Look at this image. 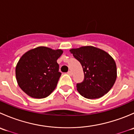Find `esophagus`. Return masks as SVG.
Wrapping results in <instances>:
<instances>
[{"instance_id": "34e87169", "label": "esophagus", "mask_w": 134, "mask_h": 134, "mask_svg": "<svg viewBox=\"0 0 134 134\" xmlns=\"http://www.w3.org/2000/svg\"><path fill=\"white\" fill-rule=\"evenodd\" d=\"M67 74H68L69 75L71 76V75H72V71H69L68 72H67Z\"/></svg>"}]
</instances>
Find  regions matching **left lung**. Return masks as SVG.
Returning <instances> with one entry per match:
<instances>
[{
	"label": "left lung",
	"instance_id": "8db88e82",
	"mask_svg": "<svg viewBox=\"0 0 134 134\" xmlns=\"http://www.w3.org/2000/svg\"><path fill=\"white\" fill-rule=\"evenodd\" d=\"M70 52L83 68L84 80L76 85L78 93L88 99L103 97L108 93L117 78V66L108 52L93 46L72 48Z\"/></svg>",
	"mask_w": 134,
	"mask_h": 134
}]
</instances>
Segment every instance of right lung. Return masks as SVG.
<instances>
[{"label": "right lung", "instance_id": "1", "mask_svg": "<svg viewBox=\"0 0 134 134\" xmlns=\"http://www.w3.org/2000/svg\"><path fill=\"white\" fill-rule=\"evenodd\" d=\"M61 49L38 47L27 51L17 63L15 75L20 88L30 97L43 98L56 87L61 73L57 59Z\"/></svg>", "mask_w": 134, "mask_h": 134}]
</instances>
